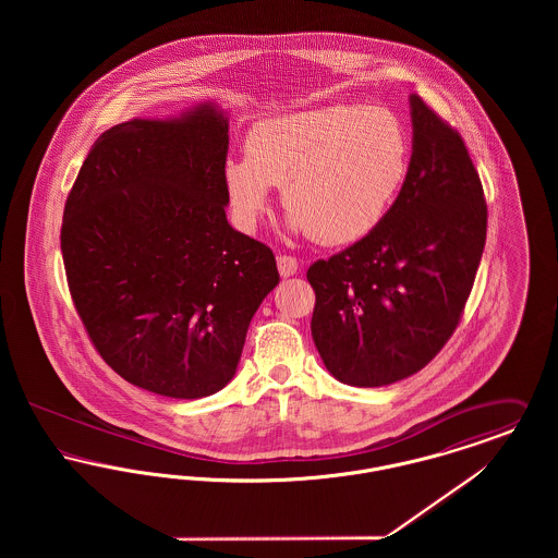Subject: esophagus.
<instances>
[{"instance_id":"1","label":"esophagus","mask_w":558,"mask_h":558,"mask_svg":"<svg viewBox=\"0 0 558 558\" xmlns=\"http://www.w3.org/2000/svg\"><path fill=\"white\" fill-rule=\"evenodd\" d=\"M276 262H278V271L282 278H291L299 271V262L291 255H280Z\"/></svg>"}]
</instances>
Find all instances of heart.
I'll list each match as a JSON object with an SVG mask.
<instances>
[{
    "mask_svg": "<svg viewBox=\"0 0 558 558\" xmlns=\"http://www.w3.org/2000/svg\"><path fill=\"white\" fill-rule=\"evenodd\" d=\"M410 144L398 117L380 107L332 105L259 121L246 157L223 162L232 215L253 232L282 186L287 228L326 246L372 234L408 175Z\"/></svg>",
    "mask_w": 558,
    "mask_h": 558,
    "instance_id": "b5f03b06",
    "label": "heart"
}]
</instances>
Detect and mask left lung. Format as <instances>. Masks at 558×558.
Listing matches in <instances>:
<instances>
[{
    "mask_svg": "<svg viewBox=\"0 0 558 558\" xmlns=\"http://www.w3.org/2000/svg\"><path fill=\"white\" fill-rule=\"evenodd\" d=\"M412 157L383 223L307 269L312 337L337 380L385 387L446 345L471 294L487 207L462 137L410 94Z\"/></svg>",
    "mask_w": 558,
    "mask_h": 558,
    "instance_id": "obj_1",
    "label": "left lung"
}]
</instances>
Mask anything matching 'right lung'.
I'll use <instances>...</instances> for the list:
<instances>
[{"mask_svg": "<svg viewBox=\"0 0 558 558\" xmlns=\"http://www.w3.org/2000/svg\"><path fill=\"white\" fill-rule=\"evenodd\" d=\"M228 110L205 100L102 133L71 190L62 259L100 355L173 399L221 391L280 282L274 253L228 223Z\"/></svg>", "mask_w": 558, "mask_h": 558, "instance_id": "obj_1", "label": "right lung"}]
</instances>
